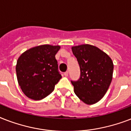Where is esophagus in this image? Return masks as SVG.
Listing matches in <instances>:
<instances>
[{"mask_svg":"<svg viewBox=\"0 0 131 131\" xmlns=\"http://www.w3.org/2000/svg\"><path fill=\"white\" fill-rule=\"evenodd\" d=\"M64 75L65 76V77H67L68 75H69V72L68 71H66L64 73Z\"/></svg>","mask_w":131,"mask_h":131,"instance_id":"esophagus-1","label":"esophagus"}]
</instances>
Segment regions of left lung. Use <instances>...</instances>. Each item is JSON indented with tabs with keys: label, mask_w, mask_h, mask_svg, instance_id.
Wrapping results in <instances>:
<instances>
[{
	"label": "left lung",
	"mask_w": 131,
	"mask_h": 131,
	"mask_svg": "<svg viewBox=\"0 0 131 131\" xmlns=\"http://www.w3.org/2000/svg\"><path fill=\"white\" fill-rule=\"evenodd\" d=\"M71 49L80 68V78L71 81L74 92L85 103H96L103 97L112 82L113 62L107 54L93 45L85 44Z\"/></svg>",
	"instance_id": "left-lung-1"
}]
</instances>
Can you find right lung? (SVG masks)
Segmentation results:
<instances>
[{"instance_id": "add662e5", "label": "right lung", "mask_w": 131, "mask_h": 131, "mask_svg": "<svg viewBox=\"0 0 131 131\" xmlns=\"http://www.w3.org/2000/svg\"><path fill=\"white\" fill-rule=\"evenodd\" d=\"M60 47L43 45L24 52L16 64L17 82L31 99H43L52 92L62 76L55 55Z\"/></svg>"}]
</instances>
